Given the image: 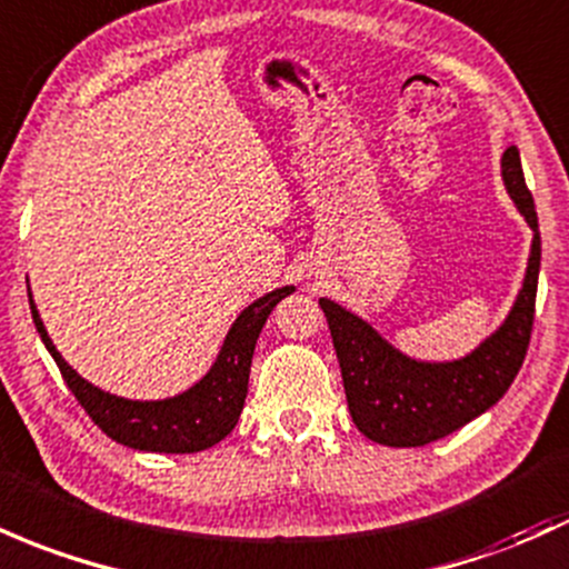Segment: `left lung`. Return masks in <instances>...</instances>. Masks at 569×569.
Masks as SVG:
<instances>
[{
	"instance_id": "left-lung-1",
	"label": "left lung",
	"mask_w": 569,
	"mask_h": 569,
	"mask_svg": "<svg viewBox=\"0 0 569 569\" xmlns=\"http://www.w3.org/2000/svg\"><path fill=\"white\" fill-rule=\"evenodd\" d=\"M502 180L518 213L532 227V253L513 310L502 327L465 359L416 361L351 310L321 299L340 361L348 410L359 432L391 448H416L457 432L497 405L523 365L535 321L540 274V229L518 148L502 153Z\"/></svg>"
}]
</instances>
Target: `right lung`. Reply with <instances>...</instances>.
<instances>
[{"label":"right lung","instance_id":"add662e5","mask_svg":"<svg viewBox=\"0 0 569 569\" xmlns=\"http://www.w3.org/2000/svg\"><path fill=\"white\" fill-rule=\"evenodd\" d=\"M291 291H295V286H283V289H274L270 295L256 299L253 305H248L229 329L221 353H218L208 376L183 395L153 399V402L108 395V391L97 389L89 380L80 378L56 351L31 295L29 308L48 353L59 365L61 378L67 380L74 399L83 405L86 413L104 435L121 446L134 448V451L197 453L221 442L234 429L242 405H246L256 340H259L261 327H264L274 305L289 297Z\"/></svg>","mask_w":569,"mask_h":569}]
</instances>
